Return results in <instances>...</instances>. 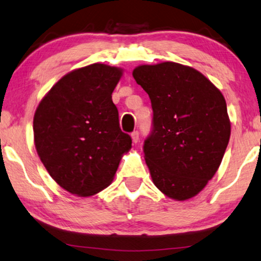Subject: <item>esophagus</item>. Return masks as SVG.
<instances>
[{
	"instance_id": "34e87169",
	"label": "esophagus",
	"mask_w": 261,
	"mask_h": 261,
	"mask_svg": "<svg viewBox=\"0 0 261 261\" xmlns=\"http://www.w3.org/2000/svg\"><path fill=\"white\" fill-rule=\"evenodd\" d=\"M131 138H132V142H134L135 144L138 143L139 141V132L138 131H134L131 134Z\"/></svg>"
}]
</instances>
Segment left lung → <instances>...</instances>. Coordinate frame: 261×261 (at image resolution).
<instances>
[{"mask_svg": "<svg viewBox=\"0 0 261 261\" xmlns=\"http://www.w3.org/2000/svg\"><path fill=\"white\" fill-rule=\"evenodd\" d=\"M153 110L144 157L153 184L171 199L197 196L215 176L231 135L223 93L203 73L174 62L132 72Z\"/></svg>", "mask_w": 261, "mask_h": 261, "instance_id": "8db88e82", "label": "left lung"}]
</instances>
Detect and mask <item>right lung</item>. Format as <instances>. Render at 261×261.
<instances>
[{
	"label": "right lung",
	"mask_w": 261,
	"mask_h": 261,
	"mask_svg": "<svg viewBox=\"0 0 261 261\" xmlns=\"http://www.w3.org/2000/svg\"><path fill=\"white\" fill-rule=\"evenodd\" d=\"M122 69L93 63L72 70L50 89L34 116V141L53 179L81 197L114 179L131 137L120 130L112 92Z\"/></svg>",
	"instance_id": "add662e5"
}]
</instances>
